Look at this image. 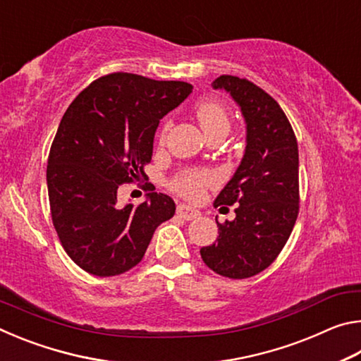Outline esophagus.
<instances>
[{"instance_id":"esophagus-1","label":"esophagus","mask_w":361,"mask_h":361,"mask_svg":"<svg viewBox=\"0 0 361 361\" xmlns=\"http://www.w3.org/2000/svg\"><path fill=\"white\" fill-rule=\"evenodd\" d=\"M176 213L183 218V219H188V221H191V219H195L200 216V212L192 209V207L189 205H185V204H180L178 207H176Z\"/></svg>"}]
</instances>
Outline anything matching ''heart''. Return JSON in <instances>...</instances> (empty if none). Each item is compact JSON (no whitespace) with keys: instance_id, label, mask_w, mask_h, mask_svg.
Wrapping results in <instances>:
<instances>
[{"instance_id":"heart-1","label":"heart","mask_w":361,"mask_h":361,"mask_svg":"<svg viewBox=\"0 0 361 361\" xmlns=\"http://www.w3.org/2000/svg\"><path fill=\"white\" fill-rule=\"evenodd\" d=\"M195 116L202 130L209 135V133L219 130V129H228L231 127L229 113L221 103L207 100L199 103L195 108ZM170 124L167 122L162 129V138L169 130ZM213 183V175L210 172H186L183 173L175 183V189L180 194L185 195L188 199H199L204 194L205 188L210 186Z\"/></svg>"}]
</instances>
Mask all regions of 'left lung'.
Wrapping results in <instances>:
<instances>
[{"instance_id":"1","label":"left lung","mask_w":361,"mask_h":361,"mask_svg":"<svg viewBox=\"0 0 361 361\" xmlns=\"http://www.w3.org/2000/svg\"><path fill=\"white\" fill-rule=\"evenodd\" d=\"M239 105L247 124L240 166L215 199L234 205L235 218L218 223V240L200 248L212 271L247 279L282 252L299 212V156L295 132L279 103L248 79L223 75L212 82Z\"/></svg>"}]
</instances>
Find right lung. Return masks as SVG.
I'll use <instances>...</instances> for the list:
<instances>
[{
    "instance_id": "1",
    "label": "right lung",
    "mask_w": 361,
    "mask_h": 361,
    "mask_svg": "<svg viewBox=\"0 0 361 361\" xmlns=\"http://www.w3.org/2000/svg\"><path fill=\"white\" fill-rule=\"evenodd\" d=\"M192 92L183 81L111 73L66 109L47 159L52 223L62 247L85 272L124 274L145 256L156 228L175 215L162 192L138 207L118 204L122 183L140 181L164 116Z\"/></svg>"
}]
</instances>
